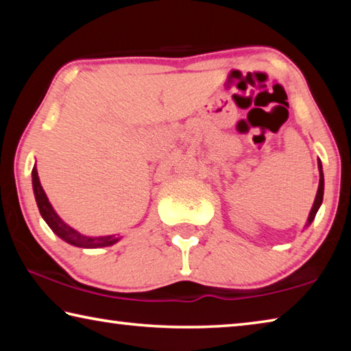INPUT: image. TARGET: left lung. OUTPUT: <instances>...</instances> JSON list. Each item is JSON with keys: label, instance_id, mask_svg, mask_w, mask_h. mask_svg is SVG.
<instances>
[{"label": "left lung", "instance_id": "obj_1", "mask_svg": "<svg viewBox=\"0 0 351 351\" xmlns=\"http://www.w3.org/2000/svg\"><path fill=\"white\" fill-rule=\"evenodd\" d=\"M317 165H319V187H317V193H316V199H314V204L311 207V212L310 215H308V221H306V226H310L313 223L314 217H316V213L319 210L320 204H322V199H324V171H322V162H320V159L317 161Z\"/></svg>", "mask_w": 351, "mask_h": 351}]
</instances>
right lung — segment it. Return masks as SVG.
<instances>
[{"instance_id": "1", "label": "right lung", "mask_w": 351, "mask_h": 351, "mask_svg": "<svg viewBox=\"0 0 351 351\" xmlns=\"http://www.w3.org/2000/svg\"><path fill=\"white\" fill-rule=\"evenodd\" d=\"M32 187H34V195H35V201H37L38 210L43 217L47 226L52 229V232L57 234L62 240H64L69 245L77 246V247H88V249H94V247H105V246H111L121 240V237L116 235H106V237H86L82 235L80 232H77L75 229L71 228L63 219L57 215V212L54 210V207L51 206L49 199H47L46 193L43 187L40 184V178H38V171L37 167L34 165L32 169Z\"/></svg>"}]
</instances>
